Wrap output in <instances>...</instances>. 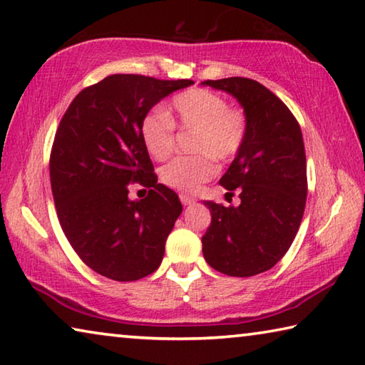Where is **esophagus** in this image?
Returning a JSON list of instances; mask_svg holds the SVG:
<instances>
[{"label": "esophagus", "instance_id": "1", "mask_svg": "<svg viewBox=\"0 0 365 365\" xmlns=\"http://www.w3.org/2000/svg\"><path fill=\"white\" fill-rule=\"evenodd\" d=\"M180 201H182V205L188 206V205L195 203V198H193V196H190V195H180Z\"/></svg>", "mask_w": 365, "mask_h": 365}]
</instances>
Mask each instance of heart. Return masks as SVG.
I'll return each mask as SVG.
<instances>
[{"mask_svg": "<svg viewBox=\"0 0 365 365\" xmlns=\"http://www.w3.org/2000/svg\"><path fill=\"white\" fill-rule=\"evenodd\" d=\"M175 125L195 130V155L177 158L160 172L162 182L182 192H195L214 177L217 160L235 158L245 143L247 117L240 108L229 107L224 97L207 89H188L175 96L164 113H149L141 123L144 148L154 159L164 160L175 148Z\"/></svg>", "mask_w": 365, "mask_h": 365, "instance_id": "b5f03b06", "label": "heart"}]
</instances>
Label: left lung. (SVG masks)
Returning a JSON list of instances; mask_svg holds the SVG:
<instances>
[{
	"label": "left lung",
	"mask_w": 365,
	"mask_h": 365,
	"mask_svg": "<svg viewBox=\"0 0 365 365\" xmlns=\"http://www.w3.org/2000/svg\"><path fill=\"white\" fill-rule=\"evenodd\" d=\"M235 97L247 117L245 143L219 183L239 206L203 201L211 225L203 255L219 273L248 277L273 268L296 237L307 198L302 131L284 102L248 78L205 81Z\"/></svg>",
	"instance_id": "obj_1"
}]
</instances>
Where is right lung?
<instances>
[{"label":"right lung","mask_w":365,"mask_h":365,"mask_svg":"<svg viewBox=\"0 0 365 365\" xmlns=\"http://www.w3.org/2000/svg\"><path fill=\"white\" fill-rule=\"evenodd\" d=\"M193 81L112 74L74 97L50 155L51 192L61 229L96 273L136 281L154 273L182 214L178 195L158 183L141 138L149 110ZM150 188L130 200L128 187Z\"/></svg>","instance_id":"1"}]
</instances>
